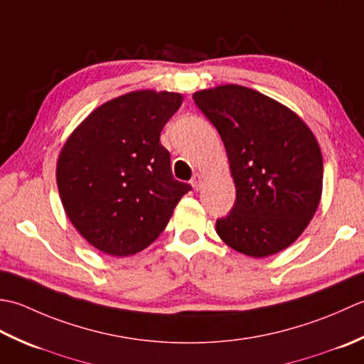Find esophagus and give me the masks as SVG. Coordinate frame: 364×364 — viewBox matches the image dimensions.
Returning a JSON list of instances; mask_svg holds the SVG:
<instances>
[{
	"label": "esophagus",
	"mask_w": 364,
	"mask_h": 364,
	"mask_svg": "<svg viewBox=\"0 0 364 364\" xmlns=\"http://www.w3.org/2000/svg\"><path fill=\"white\" fill-rule=\"evenodd\" d=\"M203 181H204V177H203L201 174H195V176H193V179H191V187L195 188L196 191H198V190H201V187H203Z\"/></svg>",
	"instance_id": "esophagus-1"
}]
</instances>
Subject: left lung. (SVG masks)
Instances as JSON below:
<instances>
[{
	"mask_svg": "<svg viewBox=\"0 0 364 364\" xmlns=\"http://www.w3.org/2000/svg\"><path fill=\"white\" fill-rule=\"evenodd\" d=\"M223 141L235 203L217 220L228 247L250 257L292 245L321 203L323 163L314 133L283 103L239 85L193 94Z\"/></svg>",
	"mask_w": 364,
	"mask_h": 364,
	"instance_id": "obj_1",
	"label": "left lung"
}]
</instances>
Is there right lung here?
<instances>
[{"label":"right lung","instance_id":"obj_1","mask_svg":"<svg viewBox=\"0 0 364 364\" xmlns=\"http://www.w3.org/2000/svg\"><path fill=\"white\" fill-rule=\"evenodd\" d=\"M182 94L139 89L95 108L65 141L56 182L70 223L102 253L132 256L166 228L191 190L176 181L160 133Z\"/></svg>","mask_w":364,"mask_h":364}]
</instances>
